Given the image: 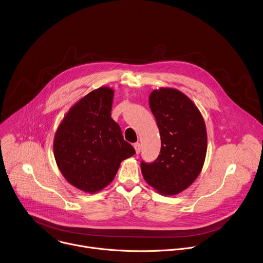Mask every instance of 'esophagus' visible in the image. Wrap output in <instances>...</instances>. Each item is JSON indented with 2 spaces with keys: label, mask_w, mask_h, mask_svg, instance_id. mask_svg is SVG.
<instances>
[{
  "label": "esophagus",
  "mask_w": 263,
  "mask_h": 263,
  "mask_svg": "<svg viewBox=\"0 0 263 263\" xmlns=\"http://www.w3.org/2000/svg\"><path fill=\"white\" fill-rule=\"evenodd\" d=\"M134 148H135V152H136V154H139V153H140V151H141V145H140V143H139V142L134 143Z\"/></svg>",
  "instance_id": "obj_1"
}]
</instances>
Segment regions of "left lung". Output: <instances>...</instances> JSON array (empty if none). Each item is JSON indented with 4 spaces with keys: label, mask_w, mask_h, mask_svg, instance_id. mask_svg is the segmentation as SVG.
Returning a JSON list of instances; mask_svg holds the SVG:
<instances>
[{
    "label": "left lung",
    "mask_w": 263,
    "mask_h": 263,
    "mask_svg": "<svg viewBox=\"0 0 263 263\" xmlns=\"http://www.w3.org/2000/svg\"><path fill=\"white\" fill-rule=\"evenodd\" d=\"M148 104L159 129L161 149L153 162L141 161V173L160 194L177 195L202 171L207 151L205 123L196 105L177 89L153 90Z\"/></svg>",
    "instance_id": "obj_1"
}]
</instances>
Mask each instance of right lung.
Instances as JSON below:
<instances>
[{"instance_id":"add662e5","label":"right lung","mask_w":263,"mask_h":263,"mask_svg":"<svg viewBox=\"0 0 263 263\" xmlns=\"http://www.w3.org/2000/svg\"><path fill=\"white\" fill-rule=\"evenodd\" d=\"M114 90L101 87L72 106L54 139V156L64 178L95 194L116 177L123 160L135 154L111 119Z\"/></svg>"}]
</instances>
